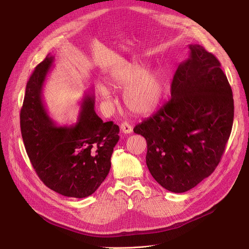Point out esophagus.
<instances>
[{"mask_svg":"<svg viewBox=\"0 0 249 249\" xmlns=\"http://www.w3.org/2000/svg\"><path fill=\"white\" fill-rule=\"evenodd\" d=\"M120 129H121L122 133H124V134H130L132 132V126L130 125L128 122H123L120 126Z\"/></svg>","mask_w":249,"mask_h":249,"instance_id":"obj_1","label":"esophagus"}]
</instances>
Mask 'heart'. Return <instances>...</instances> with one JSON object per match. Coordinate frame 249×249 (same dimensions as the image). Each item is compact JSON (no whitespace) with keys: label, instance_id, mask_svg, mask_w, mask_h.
<instances>
[{"label":"heart","instance_id":"1","mask_svg":"<svg viewBox=\"0 0 249 249\" xmlns=\"http://www.w3.org/2000/svg\"><path fill=\"white\" fill-rule=\"evenodd\" d=\"M108 84L114 89H125L124 103L133 113L144 115L153 112L160 104L165 91V78L161 71H147V65L142 62L128 63L114 69L108 75ZM101 98L109 103L110 89L100 86Z\"/></svg>","mask_w":249,"mask_h":249}]
</instances>
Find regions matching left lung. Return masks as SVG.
Instances as JSON below:
<instances>
[{
    "label": "left lung",
    "mask_w": 249,
    "mask_h": 249,
    "mask_svg": "<svg viewBox=\"0 0 249 249\" xmlns=\"http://www.w3.org/2000/svg\"><path fill=\"white\" fill-rule=\"evenodd\" d=\"M172 83V98L134 133L146 139V164L153 178L184 193L210 176L220 162L234 117L232 89L219 60L190 44Z\"/></svg>",
    "instance_id": "left-lung-1"
}]
</instances>
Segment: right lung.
Here are the masks:
<instances>
[{
  "mask_svg": "<svg viewBox=\"0 0 249 249\" xmlns=\"http://www.w3.org/2000/svg\"><path fill=\"white\" fill-rule=\"evenodd\" d=\"M53 61L54 56L48 54L26 86L20 114L22 138L35 172L46 187L65 197L86 198L107 178L120 130L96 114L93 94L83 100L75 124L58 126L52 121L42 89Z\"/></svg>",
  "mask_w": 249,
  "mask_h": 249,
  "instance_id": "add662e5",
  "label": "right lung"
}]
</instances>
